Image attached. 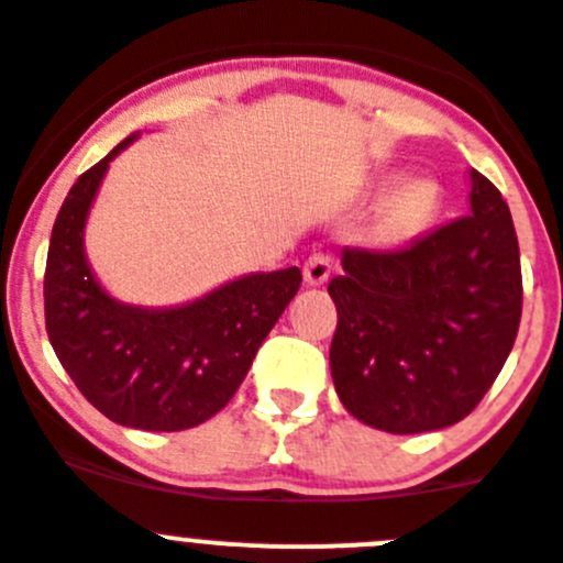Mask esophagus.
<instances>
[{"mask_svg":"<svg viewBox=\"0 0 563 563\" xmlns=\"http://www.w3.org/2000/svg\"><path fill=\"white\" fill-rule=\"evenodd\" d=\"M331 272L333 261L328 255H311L306 261V266H302V277H306L308 286H322V283H328Z\"/></svg>","mask_w":563,"mask_h":563,"instance_id":"1","label":"esophagus"}]
</instances>
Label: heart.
I'll use <instances>...</instances> for the list:
<instances>
[{
    "mask_svg": "<svg viewBox=\"0 0 563 563\" xmlns=\"http://www.w3.org/2000/svg\"><path fill=\"white\" fill-rule=\"evenodd\" d=\"M404 176H407L404 170H384L367 185L369 199H384V205L376 212L373 238L389 250L407 246L418 241L420 235H427L438 221L440 205H443L438 181H404Z\"/></svg>",
    "mask_w": 563,
    "mask_h": 563,
    "instance_id": "1",
    "label": "heart"
}]
</instances>
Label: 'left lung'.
<instances>
[{
  "label": "left lung",
  "instance_id": "1",
  "mask_svg": "<svg viewBox=\"0 0 563 563\" xmlns=\"http://www.w3.org/2000/svg\"><path fill=\"white\" fill-rule=\"evenodd\" d=\"M468 216L398 252L342 250L331 376L356 420L445 429L483 401L516 342L521 266L503 194L471 170Z\"/></svg>",
  "mask_w": 563,
  "mask_h": 563
}]
</instances>
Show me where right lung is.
Wrapping results in <instances>:
<instances>
[{"mask_svg":"<svg viewBox=\"0 0 563 563\" xmlns=\"http://www.w3.org/2000/svg\"><path fill=\"white\" fill-rule=\"evenodd\" d=\"M125 136L73 185L53 224L44 317L55 356L95 409L120 427L181 432L230 404L263 339L300 288L297 266L252 272L185 306L120 302L86 261L84 230Z\"/></svg>","mask_w":563,"mask_h":563,"instance_id":"add662e5","label":"right lung"}]
</instances>
